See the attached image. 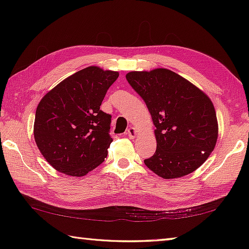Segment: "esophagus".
<instances>
[{
	"label": "esophagus",
	"mask_w": 249,
	"mask_h": 249,
	"mask_svg": "<svg viewBox=\"0 0 249 249\" xmlns=\"http://www.w3.org/2000/svg\"><path fill=\"white\" fill-rule=\"evenodd\" d=\"M126 136H128V138H135V136L137 135V131L134 127H129L127 129V131H126Z\"/></svg>",
	"instance_id": "esophagus-1"
}]
</instances>
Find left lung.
Returning a JSON list of instances; mask_svg holds the SVG:
<instances>
[{"mask_svg": "<svg viewBox=\"0 0 249 249\" xmlns=\"http://www.w3.org/2000/svg\"><path fill=\"white\" fill-rule=\"evenodd\" d=\"M126 79L145 102L156 127V151L144 160L146 167L168 179L194 172L217 141L218 124L211 99L166 68L130 71Z\"/></svg>", "mask_w": 249, "mask_h": 249, "instance_id": "left-lung-1", "label": "left lung"}]
</instances>
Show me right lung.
<instances>
[{
	"label": "right lung",
	"instance_id": "1",
	"mask_svg": "<svg viewBox=\"0 0 249 249\" xmlns=\"http://www.w3.org/2000/svg\"><path fill=\"white\" fill-rule=\"evenodd\" d=\"M119 72L89 66L66 78L37 106L34 138L55 170L82 177L108 155L111 115L100 110Z\"/></svg>",
	"mask_w": 249,
	"mask_h": 249
}]
</instances>
